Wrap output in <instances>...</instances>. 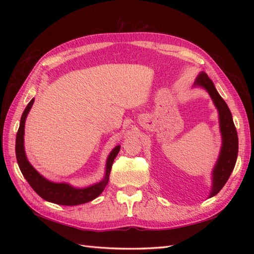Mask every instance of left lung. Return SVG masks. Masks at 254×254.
<instances>
[{
	"mask_svg": "<svg viewBox=\"0 0 254 254\" xmlns=\"http://www.w3.org/2000/svg\"><path fill=\"white\" fill-rule=\"evenodd\" d=\"M195 86L202 87L207 91L219 113L222 146L216 165L214 166L213 170V184L210 193V197H213L218 194L219 190L224 188L235 166L238 152V137L231 111L226 102L218 94L217 90L215 89L214 83L209 78V76L204 72H201L195 80Z\"/></svg>",
	"mask_w": 254,
	"mask_h": 254,
	"instance_id": "obj_1",
	"label": "left lung"
}]
</instances>
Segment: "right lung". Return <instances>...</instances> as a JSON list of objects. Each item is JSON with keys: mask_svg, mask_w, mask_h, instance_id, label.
<instances>
[{"mask_svg": "<svg viewBox=\"0 0 254 254\" xmlns=\"http://www.w3.org/2000/svg\"><path fill=\"white\" fill-rule=\"evenodd\" d=\"M33 104L34 98L28 103L24 112L22 114L19 130L17 132L16 157L22 175L24 176V178L27 180L29 186L33 188L36 193L47 201L61 205H77L93 200V199H95L102 194V191L107 186V183H108L113 161L115 157L118 156V153L121 149V146H115L113 150L110 152L108 159H107L105 178L101 182L84 189H76L71 187L70 184L67 183H55L49 181L38 173L32 166V164L28 162L24 150L25 120L30 108H32Z\"/></svg>", "mask_w": 254, "mask_h": 254, "instance_id": "obj_1", "label": "right lung"}]
</instances>
